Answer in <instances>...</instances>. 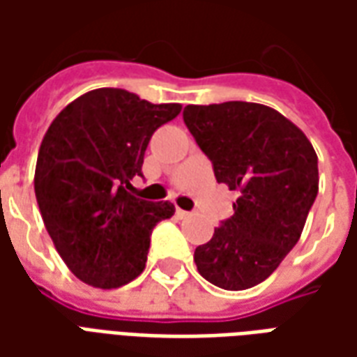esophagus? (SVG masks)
<instances>
[{
  "mask_svg": "<svg viewBox=\"0 0 357 357\" xmlns=\"http://www.w3.org/2000/svg\"><path fill=\"white\" fill-rule=\"evenodd\" d=\"M176 214H178V218H181V220H183V218H189V216H191L189 212H185V210H181V208L176 210Z\"/></svg>",
  "mask_w": 357,
  "mask_h": 357,
  "instance_id": "obj_1",
  "label": "esophagus"
}]
</instances>
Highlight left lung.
Returning a JSON list of instances; mask_svg holds the SVG:
<instances>
[{
    "label": "left lung",
    "instance_id": "1",
    "mask_svg": "<svg viewBox=\"0 0 357 357\" xmlns=\"http://www.w3.org/2000/svg\"><path fill=\"white\" fill-rule=\"evenodd\" d=\"M183 120L218 183L239 193L235 214L195 248L197 269L225 291L250 289L298 243L319 189L317 155L298 126L260 102L187 105Z\"/></svg>",
    "mask_w": 357,
    "mask_h": 357
}]
</instances>
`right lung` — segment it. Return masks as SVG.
<instances>
[{"label":"right lung","instance_id":"obj_1","mask_svg":"<svg viewBox=\"0 0 357 357\" xmlns=\"http://www.w3.org/2000/svg\"><path fill=\"white\" fill-rule=\"evenodd\" d=\"M181 112L99 88L68 102L43 135L34 174L43 224L66 268L95 289H118L141 275L151 231L174 216L170 202L133 197L153 133Z\"/></svg>","mask_w":357,"mask_h":357}]
</instances>
